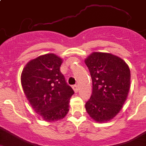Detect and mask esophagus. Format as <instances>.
Segmentation results:
<instances>
[{
    "label": "esophagus",
    "mask_w": 146,
    "mask_h": 146,
    "mask_svg": "<svg viewBox=\"0 0 146 146\" xmlns=\"http://www.w3.org/2000/svg\"><path fill=\"white\" fill-rule=\"evenodd\" d=\"M73 89L74 90V91H75L76 93H77V92H78V90H79V87H78V85L75 84V85H73Z\"/></svg>",
    "instance_id": "1"
}]
</instances>
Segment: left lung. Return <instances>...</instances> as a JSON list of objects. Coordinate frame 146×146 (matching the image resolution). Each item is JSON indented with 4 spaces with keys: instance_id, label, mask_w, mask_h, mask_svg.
Segmentation results:
<instances>
[{
    "instance_id": "1",
    "label": "left lung",
    "mask_w": 146,
    "mask_h": 146,
    "mask_svg": "<svg viewBox=\"0 0 146 146\" xmlns=\"http://www.w3.org/2000/svg\"><path fill=\"white\" fill-rule=\"evenodd\" d=\"M84 62L93 85L85 109L96 122L111 121L120 111L128 96L131 84L129 67L123 59L108 52H92Z\"/></svg>"
}]
</instances>
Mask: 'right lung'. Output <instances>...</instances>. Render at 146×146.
<instances>
[{
  "label": "right lung",
  "mask_w": 146,
  "mask_h": 146,
  "mask_svg": "<svg viewBox=\"0 0 146 146\" xmlns=\"http://www.w3.org/2000/svg\"><path fill=\"white\" fill-rule=\"evenodd\" d=\"M63 60L54 53L42 55L24 67L21 82L33 109L46 122L62 119L69 111L74 91L66 82L60 67Z\"/></svg>",
  "instance_id": "right-lung-1"
}]
</instances>
